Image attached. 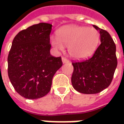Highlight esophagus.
Masks as SVG:
<instances>
[{"label":"esophagus","mask_w":124,"mask_h":124,"mask_svg":"<svg viewBox=\"0 0 124 124\" xmlns=\"http://www.w3.org/2000/svg\"><path fill=\"white\" fill-rule=\"evenodd\" d=\"M62 62L63 63H68V62H69V60H68L66 58H65V57H62Z\"/></svg>","instance_id":"obj_1"}]
</instances>
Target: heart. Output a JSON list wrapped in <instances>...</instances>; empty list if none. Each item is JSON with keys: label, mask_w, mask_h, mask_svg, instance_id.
<instances>
[{"label": "heart", "mask_w": 124, "mask_h": 124, "mask_svg": "<svg viewBox=\"0 0 124 124\" xmlns=\"http://www.w3.org/2000/svg\"><path fill=\"white\" fill-rule=\"evenodd\" d=\"M100 33L96 28L71 26L58 32V38L52 37L50 42L55 48L63 50L68 46V52L75 58H84L93 53L98 46Z\"/></svg>", "instance_id": "obj_1"}]
</instances>
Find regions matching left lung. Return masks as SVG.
Returning <instances> with one entry per match:
<instances>
[{
  "label": "left lung",
  "mask_w": 124,
  "mask_h": 124,
  "mask_svg": "<svg viewBox=\"0 0 124 124\" xmlns=\"http://www.w3.org/2000/svg\"><path fill=\"white\" fill-rule=\"evenodd\" d=\"M100 31L101 43L92 56L80 61H73L72 84L76 91L92 94L100 92L112 82L117 60L116 47L106 31L93 25Z\"/></svg>",
  "instance_id": "obj_1"
}]
</instances>
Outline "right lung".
<instances>
[{
  "label": "right lung",
  "mask_w": 124,
  "mask_h": 124,
  "mask_svg": "<svg viewBox=\"0 0 124 124\" xmlns=\"http://www.w3.org/2000/svg\"><path fill=\"white\" fill-rule=\"evenodd\" d=\"M52 24L41 23L20 31L8 56V75L15 90L27 99H38L50 91L52 81L62 66L61 57L50 53Z\"/></svg>",
  "instance_id": "obj_1"
}]
</instances>
